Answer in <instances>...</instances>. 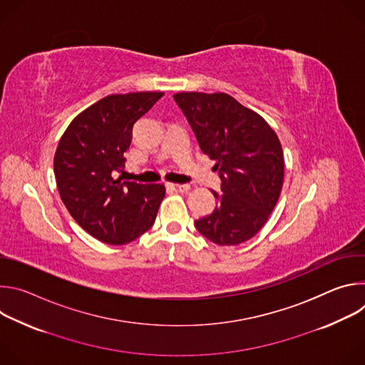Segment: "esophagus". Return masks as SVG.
I'll return each instance as SVG.
<instances>
[{"label":"esophagus","instance_id":"34e87169","mask_svg":"<svg viewBox=\"0 0 365 365\" xmlns=\"http://www.w3.org/2000/svg\"><path fill=\"white\" fill-rule=\"evenodd\" d=\"M168 186H169L172 190L180 192V193H185V192H187V190L190 189L189 185H183V183H169Z\"/></svg>","mask_w":365,"mask_h":365}]
</instances>
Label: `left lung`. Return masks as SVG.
<instances>
[{"label": "left lung", "instance_id": "8db88e82", "mask_svg": "<svg viewBox=\"0 0 365 365\" xmlns=\"http://www.w3.org/2000/svg\"><path fill=\"white\" fill-rule=\"evenodd\" d=\"M173 98L221 179V190H212L215 210L195 221L196 230L218 245L252 238L280 196L284 160L279 137L228 93L180 92Z\"/></svg>", "mask_w": 365, "mask_h": 365}]
</instances>
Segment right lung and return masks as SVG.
<instances>
[{"instance_id":"right-lung-1","label":"right lung","mask_w":365,"mask_h":365,"mask_svg":"<svg viewBox=\"0 0 365 365\" xmlns=\"http://www.w3.org/2000/svg\"><path fill=\"white\" fill-rule=\"evenodd\" d=\"M163 92L108 95L66 128L55 154L61 197L73 220L96 240L121 245L148 231L165 197L160 183L114 179L124 172L133 127Z\"/></svg>"}]
</instances>
